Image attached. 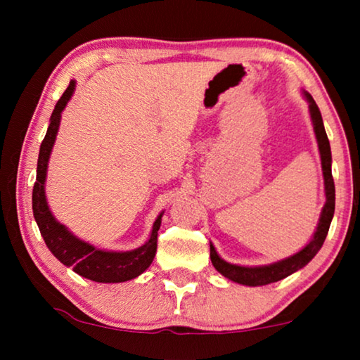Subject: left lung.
<instances>
[{"label": "left lung", "mask_w": 360, "mask_h": 360, "mask_svg": "<svg viewBox=\"0 0 360 360\" xmlns=\"http://www.w3.org/2000/svg\"><path fill=\"white\" fill-rule=\"evenodd\" d=\"M304 96L309 103V114H311L316 139L319 144L321 152V162H322V173H324V184H326V205L324 210L321 212L319 225L316 229V233L313 240L304 246L300 252H297L292 257L284 259L276 264L265 265V266H238L231 265L219 257L216 249L210 245V257L212 265L216 270L229 278L230 281L245 284V285H265L276 283L279 279L292 275V273L300 270L304 265L311 260L319 249L324 245V240L328 233V227H330L333 212H335V184L332 178V154H330V144H328V138L324 129V122H322V115L318 105L313 100V96L304 92Z\"/></svg>", "instance_id": "obj_1"}]
</instances>
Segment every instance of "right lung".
Wrapping results in <instances>:
<instances>
[{
	"label": "right lung",
	"instance_id": "obj_1",
	"mask_svg": "<svg viewBox=\"0 0 360 360\" xmlns=\"http://www.w3.org/2000/svg\"><path fill=\"white\" fill-rule=\"evenodd\" d=\"M72 92H75V81L70 82L68 89L65 90L63 95L57 101L56 109H53L51 115V124H49L47 133L41 143L36 182L33 187V214L47 248L51 249V252L63 265L72 266V270L77 275L92 279V281L96 283H124L141 275L146 268H149L152 260H154L157 251V233L162 224V214L154 222L150 238L144 246L129 252H108L72 236L65 229V225L53 219L47 208L44 193L47 162L52 146L56 143L62 111L66 103L70 101Z\"/></svg>",
	"mask_w": 360,
	"mask_h": 360
}]
</instances>
